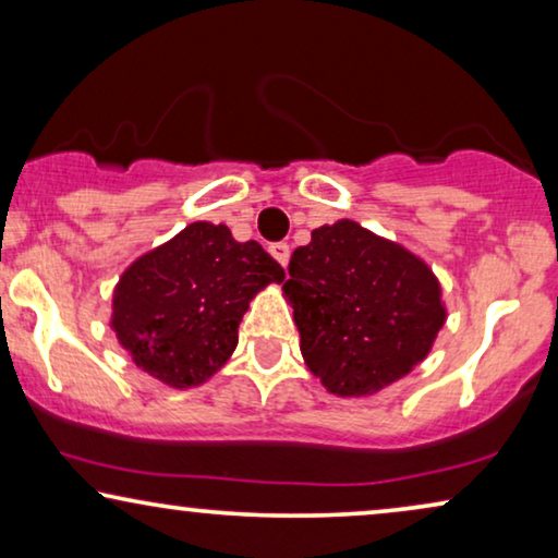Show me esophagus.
Here are the masks:
<instances>
[{
	"instance_id": "obj_1",
	"label": "esophagus",
	"mask_w": 558,
	"mask_h": 558,
	"mask_svg": "<svg viewBox=\"0 0 558 558\" xmlns=\"http://www.w3.org/2000/svg\"><path fill=\"white\" fill-rule=\"evenodd\" d=\"M269 251H271V256L277 258V262L287 269V264H289V246H287V243H274Z\"/></svg>"
}]
</instances>
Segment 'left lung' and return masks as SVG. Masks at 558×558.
Listing matches in <instances>:
<instances>
[{
  "instance_id": "left-lung-1",
  "label": "left lung",
  "mask_w": 558,
  "mask_h": 558,
  "mask_svg": "<svg viewBox=\"0 0 558 558\" xmlns=\"http://www.w3.org/2000/svg\"><path fill=\"white\" fill-rule=\"evenodd\" d=\"M281 289L304 363L342 399L373 396L414 371L447 319L424 258L350 218L312 231Z\"/></svg>"
}]
</instances>
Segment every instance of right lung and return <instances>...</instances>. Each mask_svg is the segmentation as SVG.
<instances>
[{
    "mask_svg": "<svg viewBox=\"0 0 558 558\" xmlns=\"http://www.w3.org/2000/svg\"><path fill=\"white\" fill-rule=\"evenodd\" d=\"M271 281L281 284L284 269L256 241L195 220L126 266L109 325L136 368L170 388H195L233 355L251 300Z\"/></svg>",
    "mask_w": 558,
    "mask_h": 558,
    "instance_id": "1",
    "label": "right lung"
}]
</instances>
